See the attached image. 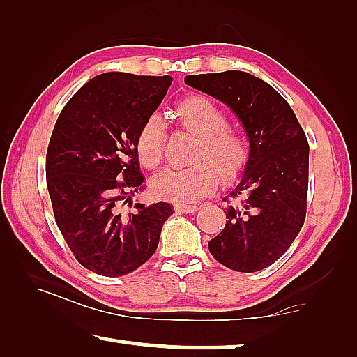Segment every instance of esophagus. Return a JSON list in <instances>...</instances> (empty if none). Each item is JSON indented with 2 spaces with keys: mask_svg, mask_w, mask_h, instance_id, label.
Segmentation results:
<instances>
[{
  "mask_svg": "<svg viewBox=\"0 0 357 357\" xmlns=\"http://www.w3.org/2000/svg\"><path fill=\"white\" fill-rule=\"evenodd\" d=\"M174 210L177 213H196L199 207L197 206H185V204H175Z\"/></svg>",
  "mask_w": 357,
  "mask_h": 357,
  "instance_id": "obj_1",
  "label": "esophagus"
}]
</instances>
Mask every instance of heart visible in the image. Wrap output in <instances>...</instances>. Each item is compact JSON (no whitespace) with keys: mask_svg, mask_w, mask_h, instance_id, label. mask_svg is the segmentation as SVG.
Wrapping results in <instances>:
<instances>
[{"mask_svg":"<svg viewBox=\"0 0 357 357\" xmlns=\"http://www.w3.org/2000/svg\"><path fill=\"white\" fill-rule=\"evenodd\" d=\"M175 119L186 131L196 134L191 150V166L166 169L150 182L151 192L160 199L177 204L192 202L206 196L220 182L231 183L247 166L250 147L242 131L227 125V115L213 99L190 95L174 109ZM166 125L158 115H150L136 136L140 165L155 169L161 165L166 149Z\"/></svg>","mask_w":357,"mask_h":357,"instance_id":"1","label":"heart"}]
</instances>
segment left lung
Returning a JSON list of instances; mask_svg holds the SVG:
<instances>
[{"label":"left lung","mask_w":357,"mask_h":357,"mask_svg":"<svg viewBox=\"0 0 357 357\" xmlns=\"http://www.w3.org/2000/svg\"><path fill=\"white\" fill-rule=\"evenodd\" d=\"M185 82L229 106L250 139L243 177L225 199L227 220L208 242L210 253L232 271H262L282 258L305 221V132L286 99L248 73L186 75Z\"/></svg>","instance_id":"left-lung-1"}]
</instances>
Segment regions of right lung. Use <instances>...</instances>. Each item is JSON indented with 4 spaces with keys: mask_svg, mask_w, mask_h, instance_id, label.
I'll use <instances>...</instances> for the list:
<instances>
[{
    "mask_svg": "<svg viewBox=\"0 0 357 357\" xmlns=\"http://www.w3.org/2000/svg\"><path fill=\"white\" fill-rule=\"evenodd\" d=\"M171 84V75L99 74L69 99L52 132L45 177L56 226L98 275H126L149 261L174 213L167 202L131 199L144 190L137 131Z\"/></svg>",
    "mask_w": 357,
    "mask_h": 357,
    "instance_id": "right-lung-1",
    "label": "right lung"
}]
</instances>
